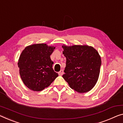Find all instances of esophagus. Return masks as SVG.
<instances>
[{"label": "esophagus", "mask_w": 123, "mask_h": 123, "mask_svg": "<svg viewBox=\"0 0 123 123\" xmlns=\"http://www.w3.org/2000/svg\"><path fill=\"white\" fill-rule=\"evenodd\" d=\"M64 74V71L63 70H61L59 73H58V74H59V75H60V76H62V75H63Z\"/></svg>", "instance_id": "1"}]
</instances>
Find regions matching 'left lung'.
I'll return each instance as SVG.
<instances>
[{
  "label": "left lung",
  "mask_w": 123,
  "mask_h": 123,
  "mask_svg": "<svg viewBox=\"0 0 123 123\" xmlns=\"http://www.w3.org/2000/svg\"><path fill=\"white\" fill-rule=\"evenodd\" d=\"M66 57L63 77L70 87L79 93L88 92L98 79L101 56L93 47L84 45L62 46Z\"/></svg>",
  "instance_id": "left-lung-1"
}]
</instances>
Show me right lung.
<instances>
[{"label": "right lung", "mask_w": 123, "mask_h": 123, "mask_svg": "<svg viewBox=\"0 0 123 123\" xmlns=\"http://www.w3.org/2000/svg\"><path fill=\"white\" fill-rule=\"evenodd\" d=\"M55 48L40 43L26 47L22 52L18 67L21 78L29 89L41 91L58 76L53 69V62L50 57Z\"/></svg>", "instance_id": "obj_1"}]
</instances>
